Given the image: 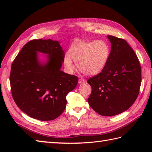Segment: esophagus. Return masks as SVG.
I'll use <instances>...</instances> for the list:
<instances>
[{
    "instance_id": "obj_1",
    "label": "esophagus",
    "mask_w": 152,
    "mask_h": 152,
    "mask_svg": "<svg viewBox=\"0 0 152 152\" xmlns=\"http://www.w3.org/2000/svg\"><path fill=\"white\" fill-rule=\"evenodd\" d=\"M79 82L80 84H82V83L86 82V80L83 79V78H81V79L79 80V82Z\"/></svg>"
}]
</instances>
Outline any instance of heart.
I'll return each instance as SVG.
<instances>
[{
  "instance_id": "1",
  "label": "heart",
  "mask_w": 152,
  "mask_h": 152,
  "mask_svg": "<svg viewBox=\"0 0 152 152\" xmlns=\"http://www.w3.org/2000/svg\"><path fill=\"white\" fill-rule=\"evenodd\" d=\"M68 54L64 57V66L68 70H74V61L83 74L93 76L106 66L110 56V48L104 40L76 41L71 45Z\"/></svg>"
}]
</instances>
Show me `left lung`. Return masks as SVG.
I'll list each match as a JSON object with an SVG mask.
<instances>
[{
    "label": "left lung",
    "instance_id": "1",
    "mask_svg": "<svg viewBox=\"0 0 152 152\" xmlns=\"http://www.w3.org/2000/svg\"><path fill=\"white\" fill-rule=\"evenodd\" d=\"M110 56L101 72L88 80L92 91L90 106L104 116H114L127 110L139 93L141 66L137 55L126 40L107 36Z\"/></svg>",
    "mask_w": 152,
    "mask_h": 152
}]
</instances>
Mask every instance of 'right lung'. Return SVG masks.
Masks as SVG:
<instances>
[{
	"instance_id": "add662e5",
	"label": "right lung",
	"mask_w": 152,
	"mask_h": 152,
	"mask_svg": "<svg viewBox=\"0 0 152 152\" xmlns=\"http://www.w3.org/2000/svg\"><path fill=\"white\" fill-rule=\"evenodd\" d=\"M38 53L47 60L39 59ZM64 53L57 40H33L13 61L10 81L15 104L30 117L40 121L56 119L66 108V96L78 78L61 70Z\"/></svg>"
}]
</instances>
